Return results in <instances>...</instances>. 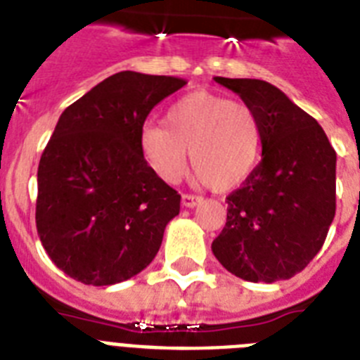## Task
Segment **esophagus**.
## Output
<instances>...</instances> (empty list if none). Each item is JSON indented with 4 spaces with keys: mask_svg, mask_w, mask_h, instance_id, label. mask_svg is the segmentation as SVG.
I'll list each match as a JSON object with an SVG mask.
<instances>
[{
    "mask_svg": "<svg viewBox=\"0 0 360 360\" xmlns=\"http://www.w3.org/2000/svg\"><path fill=\"white\" fill-rule=\"evenodd\" d=\"M198 203H202V198L200 196H195V195H182V205L184 207H196Z\"/></svg>",
    "mask_w": 360,
    "mask_h": 360,
    "instance_id": "1",
    "label": "esophagus"
}]
</instances>
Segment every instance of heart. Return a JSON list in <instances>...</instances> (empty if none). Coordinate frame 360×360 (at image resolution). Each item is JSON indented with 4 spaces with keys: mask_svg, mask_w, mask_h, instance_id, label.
<instances>
[{
    "mask_svg": "<svg viewBox=\"0 0 360 360\" xmlns=\"http://www.w3.org/2000/svg\"><path fill=\"white\" fill-rule=\"evenodd\" d=\"M146 164L160 180L174 184L191 164L196 182L214 191L241 186L262 157V122L243 101L211 91H191L165 111L164 126L141 133Z\"/></svg>",
    "mask_w": 360,
    "mask_h": 360,
    "instance_id": "obj_1",
    "label": "heart"
}]
</instances>
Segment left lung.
<instances>
[{"mask_svg": "<svg viewBox=\"0 0 360 360\" xmlns=\"http://www.w3.org/2000/svg\"><path fill=\"white\" fill-rule=\"evenodd\" d=\"M254 108L262 162L227 196L212 252L245 281L290 279L323 247L335 216V151L317 120L259 79L214 77Z\"/></svg>", "mask_w": 360, "mask_h": 360, "instance_id": "obj_1", "label": "left lung"}]
</instances>
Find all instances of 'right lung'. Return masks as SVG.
Returning a JSON list of instances; mask_svg holds the SVG:
<instances>
[{
	"label": "right lung",
	"instance_id": "right-lung-1",
	"mask_svg": "<svg viewBox=\"0 0 360 360\" xmlns=\"http://www.w3.org/2000/svg\"><path fill=\"white\" fill-rule=\"evenodd\" d=\"M187 84L119 72L59 117L37 169L36 225L66 276L94 287L126 281L157 256L180 195L141 151L149 111Z\"/></svg>",
	"mask_w": 360,
	"mask_h": 360
}]
</instances>
